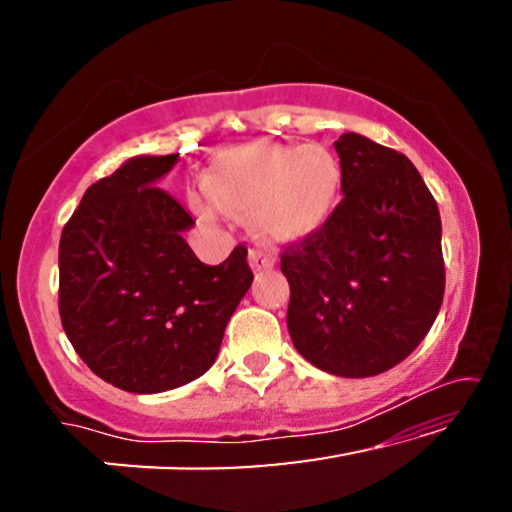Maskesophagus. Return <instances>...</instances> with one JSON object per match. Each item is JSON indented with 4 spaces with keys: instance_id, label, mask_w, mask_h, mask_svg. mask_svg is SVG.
I'll list each match as a JSON object with an SVG mask.
<instances>
[{
    "instance_id": "esophagus-1",
    "label": "esophagus",
    "mask_w": 512,
    "mask_h": 512,
    "mask_svg": "<svg viewBox=\"0 0 512 512\" xmlns=\"http://www.w3.org/2000/svg\"><path fill=\"white\" fill-rule=\"evenodd\" d=\"M249 265L254 272H263V270H270L272 265H275V258L254 249V251H249Z\"/></svg>"
}]
</instances>
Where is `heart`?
Masks as SVG:
<instances>
[{
  "label": "heart",
  "instance_id": "1",
  "mask_svg": "<svg viewBox=\"0 0 512 512\" xmlns=\"http://www.w3.org/2000/svg\"><path fill=\"white\" fill-rule=\"evenodd\" d=\"M340 158L321 144L256 142L221 151L205 174L209 200L191 207L212 221L216 207L254 219L256 233L272 244H296L331 223L342 198Z\"/></svg>",
  "mask_w": 512,
  "mask_h": 512
}]
</instances>
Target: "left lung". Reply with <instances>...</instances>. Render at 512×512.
Here are the masks:
<instances>
[{
    "label": "left lung",
    "mask_w": 512,
    "mask_h": 512,
    "mask_svg": "<svg viewBox=\"0 0 512 512\" xmlns=\"http://www.w3.org/2000/svg\"><path fill=\"white\" fill-rule=\"evenodd\" d=\"M342 202L319 235L282 254L298 354L324 373L373 377L415 352L445 293L440 214L403 153L345 132Z\"/></svg>",
    "instance_id": "1"
}]
</instances>
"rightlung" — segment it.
I'll list each match as a JSON object with an SVG mask.
<instances>
[{
    "label": "right lung",
    "mask_w": 512,
    "mask_h": 512,
    "mask_svg": "<svg viewBox=\"0 0 512 512\" xmlns=\"http://www.w3.org/2000/svg\"><path fill=\"white\" fill-rule=\"evenodd\" d=\"M179 163L135 156L93 184L62 228L60 319L83 363L130 394L205 375L254 275L247 249L205 265L184 240L191 214L158 188Z\"/></svg>",
    "instance_id": "1"
}]
</instances>
